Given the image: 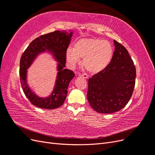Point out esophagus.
Listing matches in <instances>:
<instances>
[{
	"mask_svg": "<svg viewBox=\"0 0 155 155\" xmlns=\"http://www.w3.org/2000/svg\"><path fill=\"white\" fill-rule=\"evenodd\" d=\"M79 76L82 77V78H85V79H88V76H87V74H79Z\"/></svg>",
	"mask_w": 155,
	"mask_h": 155,
	"instance_id": "obj_1",
	"label": "esophagus"
}]
</instances>
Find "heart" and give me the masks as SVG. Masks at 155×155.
<instances>
[{"instance_id":"b5f03b06","label":"heart","mask_w":155,"mask_h":155,"mask_svg":"<svg viewBox=\"0 0 155 155\" xmlns=\"http://www.w3.org/2000/svg\"><path fill=\"white\" fill-rule=\"evenodd\" d=\"M113 50L107 41L97 38H84L68 48L66 57L69 64L74 67L83 58V64L88 72L96 74L103 71L110 63Z\"/></svg>"}]
</instances>
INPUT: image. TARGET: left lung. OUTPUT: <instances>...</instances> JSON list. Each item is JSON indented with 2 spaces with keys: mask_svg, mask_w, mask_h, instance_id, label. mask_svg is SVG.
<instances>
[{
  "mask_svg": "<svg viewBox=\"0 0 155 155\" xmlns=\"http://www.w3.org/2000/svg\"><path fill=\"white\" fill-rule=\"evenodd\" d=\"M114 51L109 65L88 79L87 99L99 113L121 110L130 100L135 85L136 68L128 51L114 40Z\"/></svg>",
  "mask_w": 155,
  "mask_h": 155,
  "instance_id": "obj_1",
  "label": "left lung"
}]
</instances>
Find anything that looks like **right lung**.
Segmentation results:
<instances>
[{
	"mask_svg": "<svg viewBox=\"0 0 155 155\" xmlns=\"http://www.w3.org/2000/svg\"><path fill=\"white\" fill-rule=\"evenodd\" d=\"M73 30H57L41 35L33 41L22 54L20 60V79L23 92L31 104L45 109H54L61 106L66 99L68 87L74 73L65 68L66 51L71 41ZM43 53L50 54L57 62V76L54 88L46 97L37 95L27 83V69L38 56Z\"/></svg>",
	"mask_w": 155,
	"mask_h": 155,
	"instance_id": "right-lung-1",
	"label": "right lung"
}]
</instances>
